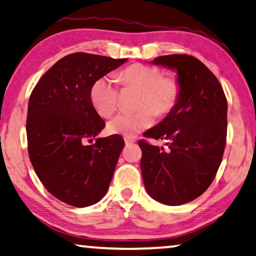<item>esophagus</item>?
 <instances>
[{
  "instance_id": "esophagus-1",
  "label": "esophagus",
  "mask_w": 256,
  "mask_h": 256,
  "mask_svg": "<svg viewBox=\"0 0 256 256\" xmlns=\"http://www.w3.org/2000/svg\"><path fill=\"white\" fill-rule=\"evenodd\" d=\"M124 140H125V144H126V145L134 144V142H136L134 138H130V137H125V138H124Z\"/></svg>"
}]
</instances>
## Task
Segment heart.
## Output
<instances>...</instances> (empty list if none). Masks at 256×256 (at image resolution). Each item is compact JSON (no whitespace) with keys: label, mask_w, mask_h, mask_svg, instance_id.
I'll use <instances>...</instances> for the list:
<instances>
[{"label":"heart","mask_w":256,"mask_h":256,"mask_svg":"<svg viewBox=\"0 0 256 256\" xmlns=\"http://www.w3.org/2000/svg\"><path fill=\"white\" fill-rule=\"evenodd\" d=\"M117 80L124 88H138L134 112L119 114L108 122V131L125 137H134L153 125L156 112L168 114L179 97V83L171 74H160L156 66L134 64L117 74ZM94 110L102 117L108 118L118 106V88L112 77L104 76L94 82L90 91Z\"/></svg>","instance_id":"b5f03b06"}]
</instances>
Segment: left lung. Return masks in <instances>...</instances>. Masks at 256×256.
I'll return each instance as SVG.
<instances>
[{
	"mask_svg": "<svg viewBox=\"0 0 256 256\" xmlns=\"http://www.w3.org/2000/svg\"><path fill=\"white\" fill-rule=\"evenodd\" d=\"M152 64L178 72L179 97L168 114L144 134L165 148L139 140L140 168L148 193L178 206L208 188L222 160L227 137V100L218 78L188 54L159 56Z\"/></svg>",
	"mask_w": 256,
	"mask_h": 256,
	"instance_id": "left-lung-1",
	"label": "left lung"
}]
</instances>
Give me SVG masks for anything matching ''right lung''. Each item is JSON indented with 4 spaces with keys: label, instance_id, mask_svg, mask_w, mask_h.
Here are the masks:
<instances>
[{
    "label": "right lung",
    "instance_id": "1",
    "mask_svg": "<svg viewBox=\"0 0 256 256\" xmlns=\"http://www.w3.org/2000/svg\"><path fill=\"white\" fill-rule=\"evenodd\" d=\"M126 58L74 52L60 58L40 77L28 105L26 138L34 170L48 192L74 207H86L106 194L124 139L94 138L105 122L94 110V82Z\"/></svg>",
    "mask_w": 256,
    "mask_h": 256
}]
</instances>
